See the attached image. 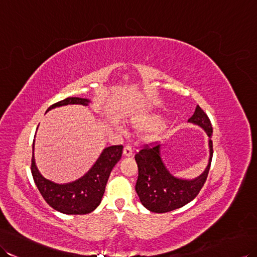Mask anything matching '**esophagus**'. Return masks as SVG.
<instances>
[{"instance_id":"esophagus-1","label":"esophagus","mask_w":257,"mask_h":257,"mask_svg":"<svg viewBox=\"0 0 257 257\" xmlns=\"http://www.w3.org/2000/svg\"><path fill=\"white\" fill-rule=\"evenodd\" d=\"M123 155L125 156V157H131V156L133 155V149L131 146H125L124 149H123Z\"/></svg>"}]
</instances>
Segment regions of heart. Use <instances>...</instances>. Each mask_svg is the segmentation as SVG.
<instances>
[{"mask_svg":"<svg viewBox=\"0 0 257 257\" xmlns=\"http://www.w3.org/2000/svg\"><path fill=\"white\" fill-rule=\"evenodd\" d=\"M161 123L159 116L153 115V116H147L145 118H141L140 121L136 122V126L140 128H155L159 126Z\"/></svg>","mask_w":257,"mask_h":257,"instance_id":"1","label":"heart"}]
</instances>
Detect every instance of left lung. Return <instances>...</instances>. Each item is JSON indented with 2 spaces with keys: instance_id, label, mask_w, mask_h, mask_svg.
Returning a JSON list of instances; mask_svg holds the SVG:
<instances>
[{
  "instance_id": "obj_1",
  "label": "left lung",
  "mask_w": 257,
  "mask_h": 257,
  "mask_svg": "<svg viewBox=\"0 0 257 257\" xmlns=\"http://www.w3.org/2000/svg\"><path fill=\"white\" fill-rule=\"evenodd\" d=\"M205 130L209 137V161L205 171L194 180H182L173 177L166 168L160 156V145L152 144L144 146L135 155L139 167V178L135 185L141 203L153 211L162 214L180 207L195 198L208 177L212 159V126L207 114L197 105L194 114L189 118Z\"/></svg>"
}]
</instances>
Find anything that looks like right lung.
<instances>
[{
    "mask_svg": "<svg viewBox=\"0 0 257 257\" xmlns=\"http://www.w3.org/2000/svg\"><path fill=\"white\" fill-rule=\"evenodd\" d=\"M90 100L70 97L50 105L47 112L56 107L67 104L88 105ZM35 143V141H34ZM31 158V173L35 183L45 201L55 210L66 215H85L95 210L103 196L112 169L122 157L123 146L113 145L103 149L90 170L80 179L66 184H58L47 180L39 172L34 157Z\"/></svg>",
    "mask_w": 257,
    "mask_h": 257,
    "instance_id": "1",
    "label": "right lung"
}]
</instances>
